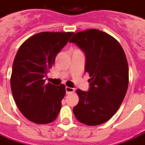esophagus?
I'll use <instances>...</instances> for the list:
<instances>
[{
  "instance_id": "esophagus-1",
  "label": "esophagus",
  "mask_w": 145,
  "mask_h": 145,
  "mask_svg": "<svg viewBox=\"0 0 145 145\" xmlns=\"http://www.w3.org/2000/svg\"><path fill=\"white\" fill-rule=\"evenodd\" d=\"M74 88H70V87H66V92L67 94H70V93L74 92Z\"/></svg>"
}]
</instances>
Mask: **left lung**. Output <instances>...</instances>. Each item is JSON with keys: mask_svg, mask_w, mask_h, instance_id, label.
Returning a JSON list of instances; mask_svg holds the SVG:
<instances>
[{"mask_svg": "<svg viewBox=\"0 0 145 145\" xmlns=\"http://www.w3.org/2000/svg\"><path fill=\"white\" fill-rule=\"evenodd\" d=\"M85 52V70L89 74L88 91L77 89L76 118L88 125L108 121L120 108L129 85V66L122 46L101 30L77 32L70 39Z\"/></svg>", "mask_w": 145, "mask_h": 145, "instance_id": "obj_1", "label": "left lung"}]
</instances>
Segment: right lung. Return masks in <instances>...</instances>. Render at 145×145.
<instances>
[{"instance_id": "1", "label": "right lung", "mask_w": 145, "mask_h": 145, "mask_svg": "<svg viewBox=\"0 0 145 145\" xmlns=\"http://www.w3.org/2000/svg\"><path fill=\"white\" fill-rule=\"evenodd\" d=\"M73 32H44L25 40L13 63L10 86L13 99L25 117L36 124L56 120L66 95L64 85L56 86L43 79L55 57Z\"/></svg>"}]
</instances>
